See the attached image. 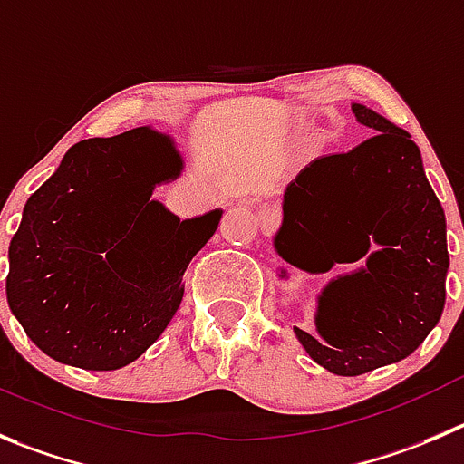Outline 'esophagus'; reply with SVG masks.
I'll return each instance as SVG.
<instances>
[{
	"label": "esophagus",
	"mask_w": 464,
	"mask_h": 464,
	"mask_svg": "<svg viewBox=\"0 0 464 464\" xmlns=\"http://www.w3.org/2000/svg\"><path fill=\"white\" fill-rule=\"evenodd\" d=\"M259 220H262L264 232H273V229L280 225V216H277L276 209H264L262 214H259Z\"/></svg>",
	"instance_id": "obj_1"
}]
</instances>
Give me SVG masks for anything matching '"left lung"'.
I'll use <instances>...</instances> for the list:
<instances>
[{"label": "left lung", "instance_id": "8db88e82", "mask_svg": "<svg viewBox=\"0 0 464 464\" xmlns=\"http://www.w3.org/2000/svg\"><path fill=\"white\" fill-rule=\"evenodd\" d=\"M357 121L376 134L343 154L312 161L285 193L276 237L282 259L312 273L367 257L319 298L312 360L337 376H362L417 351L447 298V218L410 134L364 104ZM372 243L382 250L372 254Z\"/></svg>", "mask_w": 464, "mask_h": 464}]
</instances>
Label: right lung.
Listing matches in <instances>:
<instances>
[{
  "mask_svg": "<svg viewBox=\"0 0 464 464\" xmlns=\"http://www.w3.org/2000/svg\"><path fill=\"white\" fill-rule=\"evenodd\" d=\"M182 159L136 127L79 140L26 200L8 248V307L45 355L91 372L134 362L182 303V277L223 211L179 220L150 200Z\"/></svg>",
  "mask_w": 464,
  "mask_h": 464,
  "instance_id": "add662e5",
  "label": "right lung"
}]
</instances>
